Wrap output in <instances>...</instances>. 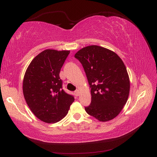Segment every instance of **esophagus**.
Segmentation results:
<instances>
[{"instance_id": "1", "label": "esophagus", "mask_w": 157, "mask_h": 157, "mask_svg": "<svg viewBox=\"0 0 157 157\" xmlns=\"http://www.w3.org/2000/svg\"><path fill=\"white\" fill-rule=\"evenodd\" d=\"M75 94L76 96H78L79 95H80V91H79L78 90H76V91H75Z\"/></svg>"}]
</instances>
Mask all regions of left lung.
<instances>
[{
	"label": "left lung",
	"mask_w": 157,
	"mask_h": 157,
	"mask_svg": "<svg viewBox=\"0 0 157 157\" xmlns=\"http://www.w3.org/2000/svg\"><path fill=\"white\" fill-rule=\"evenodd\" d=\"M75 58L82 63L91 88V103L85 111L101 122L113 119L124 107L130 93L124 63L115 52L97 45L80 49Z\"/></svg>",
	"instance_id": "obj_1"
}]
</instances>
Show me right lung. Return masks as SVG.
<instances>
[{
	"label": "right lung",
	"mask_w": 157,
	"mask_h": 157,
	"mask_svg": "<svg viewBox=\"0 0 157 157\" xmlns=\"http://www.w3.org/2000/svg\"><path fill=\"white\" fill-rule=\"evenodd\" d=\"M69 53V50H45L31 61L25 71L23 96L33 113L44 122L61 121L75 100L62 89L59 78L61 68Z\"/></svg>",
	"instance_id": "add662e5"
}]
</instances>
